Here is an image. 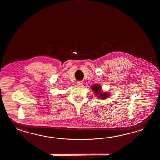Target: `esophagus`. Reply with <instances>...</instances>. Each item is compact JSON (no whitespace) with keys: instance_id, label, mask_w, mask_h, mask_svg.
I'll return each mask as SVG.
<instances>
[{"instance_id":"1","label":"esophagus","mask_w":160,"mask_h":160,"mask_svg":"<svg viewBox=\"0 0 160 160\" xmlns=\"http://www.w3.org/2000/svg\"><path fill=\"white\" fill-rule=\"evenodd\" d=\"M83 83H84V82H82V81H78V86H79V87H82V86H83V84H84Z\"/></svg>"}]
</instances>
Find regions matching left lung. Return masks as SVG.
Returning a JSON list of instances; mask_svg holds the SVG:
<instances>
[{"label":"left lung","instance_id":"obj_1","mask_svg":"<svg viewBox=\"0 0 160 160\" xmlns=\"http://www.w3.org/2000/svg\"><path fill=\"white\" fill-rule=\"evenodd\" d=\"M92 89L95 92V94L98 95V97L102 99H106L107 97H108L109 95L106 93V92H102L101 90V87L100 85L98 84H94V86H92Z\"/></svg>","mask_w":160,"mask_h":160}]
</instances>
